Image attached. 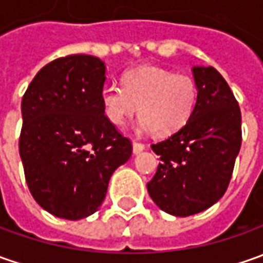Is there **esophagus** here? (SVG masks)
I'll return each mask as SVG.
<instances>
[{
	"mask_svg": "<svg viewBox=\"0 0 263 263\" xmlns=\"http://www.w3.org/2000/svg\"><path fill=\"white\" fill-rule=\"evenodd\" d=\"M142 149H145V145L141 142H132V153L134 154H140Z\"/></svg>",
	"mask_w": 263,
	"mask_h": 263,
	"instance_id": "1",
	"label": "esophagus"
}]
</instances>
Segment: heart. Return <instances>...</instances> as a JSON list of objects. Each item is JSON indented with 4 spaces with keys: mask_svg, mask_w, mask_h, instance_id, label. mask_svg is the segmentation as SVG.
<instances>
[{
    "mask_svg": "<svg viewBox=\"0 0 263 263\" xmlns=\"http://www.w3.org/2000/svg\"><path fill=\"white\" fill-rule=\"evenodd\" d=\"M122 84L102 91L103 114L114 125H123L138 106L141 128L167 137L182 129L194 114L198 88L189 76L144 65L126 71Z\"/></svg>",
    "mask_w": 263,
    "mask_h": 263,
    "instance_id": "1",
    "label": "heart"
}]
</instances>
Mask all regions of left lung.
<instances>
[{"label": "left lung", "instance_id": "obj_1", "mask_svg": "<svg viewBox=\"0 0 263 263\" xmlns=\"http://www.w3.org/2000/svg\"><path fill=\"white\" fill-rule=\"evenodd\" d=\"M196 106L186 125L153 144L161 163L147 189L154 204L175 217L202 213L221 199L241 145L236 97L213 67H192Z\"/></svg>", "mask_w": 263, "mask_h": 263}]
</instances>
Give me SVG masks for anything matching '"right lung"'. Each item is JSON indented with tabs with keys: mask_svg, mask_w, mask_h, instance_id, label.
<instances>
[{
	"mask_svg": "<svg viewBox=\"0 0 263 263\" xmlns=\"http://www.w3.org/2000/svg\"><path fill=\"white\" fill-rule=\"evenodd\" d=\"M104 81L102 59L69 55L45 65L22 100L26 182L34 201L59 218L95 214L110 176L132 154L131 141L103 114Z\"/></svg>",
	"mask_w": 263,
	"mask_h": 263,
	"instance_id": "obj_1",
	"label": "right lung"
}]
</instances>
